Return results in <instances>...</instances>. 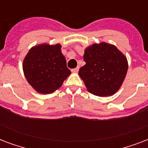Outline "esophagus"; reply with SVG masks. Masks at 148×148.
<instances>
[{
    "label": "esophagus",
    "mask_w": 148,
    "mask_h": 148,
    "mask_svg": "<svg viewBox=\"0 0 148 148\" xmlns=\"http://www.w3.org/2000/svg\"><path fill=\"white\" fill-rule=\"evenodd\" d=\"M79 71V67H76V68H74V69H72L71 70V71L73 72V73H77Z\"/></svg>",
    "instance_id": "esophagus-1"
}]
</instances>
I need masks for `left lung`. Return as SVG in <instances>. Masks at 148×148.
Returning <instances> with one entry per match:
<instances>
[{"label":"left lung","instance_id":"obj_1","mask_svg":"<svg viewBox=\"0 0 148 148\" xmlns=\"http://www.w3.org/2000/svg\"><path fill=\"white\" fill-rule=\"evenodd\" d=\"M86 64L78 74L90 93L111 96L121 88L128 69L126 57L114 45L94 44L84 51Z\"/></svg>","mask_w":148,"mask_h":148}]
</instances>
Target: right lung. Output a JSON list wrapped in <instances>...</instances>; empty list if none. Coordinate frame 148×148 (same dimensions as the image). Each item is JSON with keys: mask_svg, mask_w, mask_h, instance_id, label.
Segmentation results:
<instances>
[{"mask_svg": "<svg viewBox=\"0 0 148 148\" xmlns=\"http://www.w3.org/2000/svg\"><path fill=\"white\" fill-rule=\"evenodd\" d=\"M60 44L34 46L24 58L23 71L27 81L40 94H51L62 85L71 74Z\"/></svg>", "mask_w": 148, "mask_h": 148, "instance_id": "add662e5", "label": "right lung"}]
</instances>
